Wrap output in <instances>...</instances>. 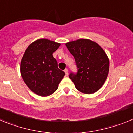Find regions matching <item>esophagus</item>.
<instances>
[{"label": "esophagus", "instance_id": "obj_1", "mask_svg": "<svg viewBox=\"0 0 133 133\" xmlns=\"http://www.w3.org/2000/svg\"><path fill=\"white\" fill-rule=\"evenodd\" d=\"M64 72H65L66 75V76H67L68 74H69V70H68V69H64Z\"/></svg>", "mask_w": 133, "mask_h": 133}]
</instances>
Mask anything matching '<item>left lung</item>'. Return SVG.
<instances>
[{
	"mask_svg": "<svg viewBox=\"0 0 133 133\" xmlns=\"http://www.w3.org/2000/svg\"><path fill=\"white\" fill-rule=\"evenodd\" d=\"M73 55L77 72H70L69 78L80 92L92 94L104 83L109 70L106 53L97 43L88 39H79L66 44Z\"/></svg>",
	"mask_w": 133,
	"mask_h": 133,
	"instance_id": "8db88e82",
	"label": "left lung"
}]
</instances>
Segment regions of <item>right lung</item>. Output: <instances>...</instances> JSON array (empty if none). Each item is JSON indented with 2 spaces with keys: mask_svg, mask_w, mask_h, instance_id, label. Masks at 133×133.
I'll return each instance as SVG.
<instances>
[{
  "mask_svg": "<svg viewBox=\"0 0 133 133\" xmlns=\"http://www.w3.org/2000/svg\"><path fill=\"white\" fill-rule=\"evenodd\" d=\"M60 45L44 38L37 40L28 46L21 60V73L24 83L41 97L54 93L65 75L52 56Z\"/></svg>",
  "mask_w": 133,
  "mask_h": 133,
  "instance_id": "right-lung-1",
  "label": "right lung"
}]
</instances>
